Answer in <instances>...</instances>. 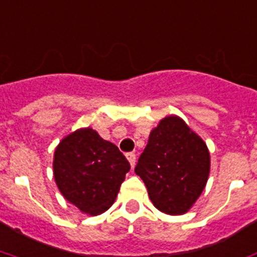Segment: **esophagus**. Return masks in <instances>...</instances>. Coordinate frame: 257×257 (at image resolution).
Listing matches in <instances>:
<instances>
[{"instance_id": "34e87169", "label": "esophagus", "mask_w": 257, "mask_h": 257, "mask_svg": "<svg viewBox=\"0 0 257 257\" xmlns=\"http://www.w3.org/2000/svg\"><path fill=\"white\" fill-rule=\"evenodd\" d=\"M126 158H128L129 163H131V166L134 167L136 165V154L135 153H128L126 154Z\"/></svg>"}]
</instances>
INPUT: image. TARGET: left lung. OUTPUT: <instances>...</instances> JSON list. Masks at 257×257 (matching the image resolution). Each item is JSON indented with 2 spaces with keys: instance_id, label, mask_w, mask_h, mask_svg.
<instances>
[{
  "instance_id": "obj_1",
  "label": "left lung",
  "mask_w": 257,
  "mask_h": 257,
  "mask_svg": "<svg viewBox=\"0 0 257 257\" xmlns=\"http://www.w3.org/2000/svg\"><path fill=\"white\" fill-rule=\"evenodd\" d=\"M135 173L144 181L158 210L180 215L193 206L206 187L210 153L187 123L172 115L151 132Z\"/></svg>"
}]
</instances>
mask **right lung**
I'll use <instances>...</instances> for the list:
<instances>
[{
    "label": "right lung",
    "mask_w": 257,
    "mask_h": 257,
    "mask_svg": "<svg viewBox=\"0 0 257 257\" xmlns=\"http://www.w3.org/2000/svg\"><path fill=\"white\" fill-rule=\"evenodd\" d=\"M53 167L66 200L85 214L98 215L114 203L131 165L115 144L84 128L58 144Z\"/></svg>",
    "instance_id": "obj_1"
}]
</instances>
